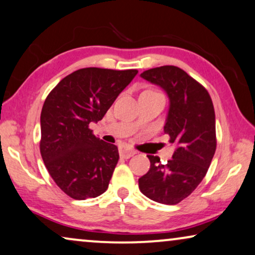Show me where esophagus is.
Here are the masks:
<instances>
[{"label": "esophagus", "instance_id": "esophagus-1", "mask_svg": "<svg viewBox=\"0 0 255 255\" xmlns=\"http://www.w3.org/2000/svg\"><path fill=\"white\" fill-rule=\"evenodd\" d=\"M119 153H120V156L124 157V159H129V157L136 154V151L134 149H130L127 146H121L119 148Z\"/></svg>", "mask_w": 255, "mask_h": 255}]
</instances>
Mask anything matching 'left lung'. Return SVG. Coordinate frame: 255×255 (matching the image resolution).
<instances>
[{
  "instance_id": "left-lung-1",
  "label": "left lung",
  "mask_w": 255,
  "mask_h": 255,
  "mask_svg": "<svg viewBox=\"0 0 255 255\" xmlns=\"http://www.w3.org/2000/svg\"><path fill=\"white\" fill-rule=\"evenodd\" d=\"M140 76L168 96L163 131L169 135L175 149L166 165L160 162L159 156L147 155L150 168L138 179V188L153 201L176 205L199 186L214 156L213 102L207 90L179 67H157Z\"/></svg>"
}]
</instances>
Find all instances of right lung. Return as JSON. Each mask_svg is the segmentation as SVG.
<instances>
[{"label":"right lung","mask_w":255,"mask_h":255,"mask_svg":"<svg viewBox=\"0 0 255 255\" xmlns=\"http://www.w3.org/2000/svg\"><path fill=\"white\" fill-rule=\"evenodd\" d=\"M136 74V69L82 68L61 80L47 96L41 112V155L70 198H96L107 191L119 150L96 137L89 125L102 120Z\"/></svg>","instance_id":"add662e5"}]
</instances>
